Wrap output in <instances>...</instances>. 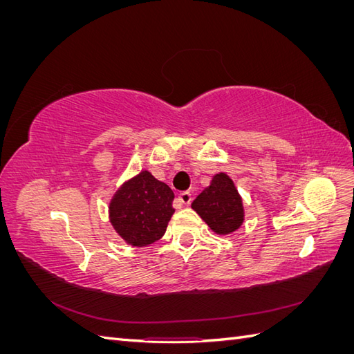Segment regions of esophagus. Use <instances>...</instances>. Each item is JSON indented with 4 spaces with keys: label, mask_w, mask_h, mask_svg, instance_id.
<instances>
[{
    "label": "esophagus",
    "mask_w": 354,
    "mask_h": 354,
    "mask_svg": "<svg viewBox=\"0 0 354 354\" xmlns=\"http://www.w3.org/2000/svg\"><path fill=\"white\" fill-rule=\"evenodd\" d=\"M190 202H192V194H189V192H183V194H180L177 198V207H180L181 203H183V205H190Z\"/></svg>",
    "instance_id": "1"
}]
</instances>
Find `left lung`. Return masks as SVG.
<instances>
[{
    "instance_id": "obj_1",
    "label": "left lung",
    "mask_w": 354,
    "mask_h": 354,
    "mask_svg": "<svg viewBox=\"0 0 354 354\" xmlns=\"http://www.w3.org/2000/svg\"><path fill=\"white\" fill-rule=\"evenodd\" d=\"M192 208L220 234L234 232L243 221L242 199L230 177L224 173L212 177L211 185L192 202Z\"/></svg>"
}]
</instances>
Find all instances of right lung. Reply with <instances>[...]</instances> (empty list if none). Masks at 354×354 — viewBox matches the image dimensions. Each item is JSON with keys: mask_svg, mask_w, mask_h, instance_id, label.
<instances>
[{"mask_svg": "<svg viewBox=\"0 0 354 354\" xmlns=\"http://www.w3.org/2000/svg\"><path fill=\"white\" fill-rule=\"evenodd\" d=\"M174 192L149 171H142L116 192L111 202V223L134 246L151 245L164 236L174 214Z\"/></svg>", "mask_w": 354, "mask_h": 354, "instance_id": "1", "label": "right lung"}]
</instances>
